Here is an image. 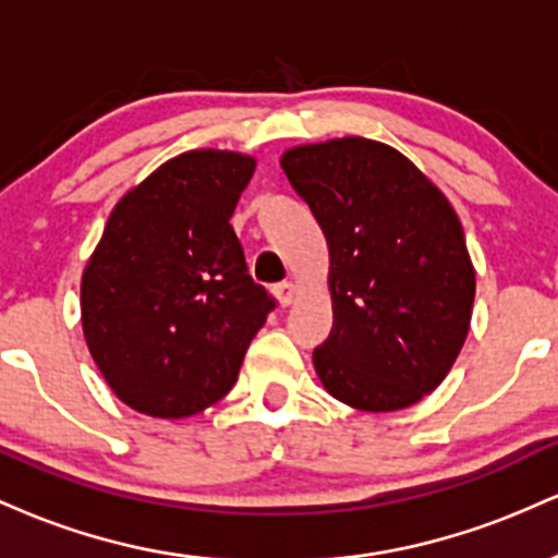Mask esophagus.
I'll return each mask as SVG.
<instances>
[{
    "label": "esophagus",
    "instance_id": "1",
    "mask_svg": "<svg viewBox=\"0 0 558 558\" xmlns=\"http://www.w3.org/2000/svg\"><path fill=\"white\" fill-rule=\"evenodd\" d=\"M275 299H278L280 306H291L293 299H296V286L291 280H283V283L275 286Z\"/></svg>",
    "mask_w": 558,
    "mask_h": 558
}]
</instances>
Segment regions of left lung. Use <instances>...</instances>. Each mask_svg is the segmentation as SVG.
<instances>
[{
	"instance_id": "1",
	"label": "left lung",
	"mask_w": 558,
	"mask_h": 558,
	"mask_svg": "<svg viewBox=\"0 0 558 558\" xmlns=\"http://www.w3.org/2000/svg\"><path fill=\"white\" fill-rule=\"evenodd\" d=\"M328 241L332 330L315 349L332 399L399 412L433 393L466 341L475 265L444 191L393 146L362 136L280 157Z\"/></svg>"
}]
</instances>
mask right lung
<instances>
[{
    "instance_id": "add662e5",
    "label": "right lung",
    "mask_w": 558,
    "mask_h": 558,
    "mask_svg": "<svg viewBox=\"0 0 558 558\" xmlns=\"http://www.w3.org/2000/svg\"><path fill=\"white\" fill-rule=\"evenodd\" d=\"M254 170L241 151H183L114 204L83 267L81 325L125 407L183 420L239 380L272 310L230 226Z\"/></svg>"
}]
</instances>
